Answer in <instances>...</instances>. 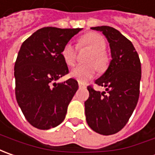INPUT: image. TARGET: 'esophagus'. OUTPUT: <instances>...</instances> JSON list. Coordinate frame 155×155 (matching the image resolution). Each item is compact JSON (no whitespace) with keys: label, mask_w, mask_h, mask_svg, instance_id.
I'll list each match as a JSON object with an SVG mask.
<instances>
[{"label":"esophagus","mask_w":155,"mask_h":155,"mask_svg":"<svg viewBox=\"0 0 155 155\" xmlns=\"http://www.w3.org/2000/svg\"><path fill=\"white\" fill-rule=\"evenodd\" d=\"M79 87H80V88H84V87H86V86H85V85H83L82 83L79 82Z\"/></svg>","instance_id":"34e87169"}]
</instances>
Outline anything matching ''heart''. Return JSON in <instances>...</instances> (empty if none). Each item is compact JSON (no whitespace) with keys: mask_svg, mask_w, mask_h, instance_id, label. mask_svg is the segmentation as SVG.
Instances as JSON below:
<instances>
[{"mask_svg":"<svg viewBox=\"0 0 155 155\" xmlns=\"http://www.w3.org/2000/svg\"><path fill=\"white\" fill-rule=\"evenodd\" d=\"M78 45L80 48L86 46L92 50V53L87 58L88 63H94L100 72L104 71L107 68L109 57L104 51L106 48V41L102 35L96 32H87L79 39ZM61 56L68 66H73L75 63L77 51L71 42H68L63 46ZM93 64L77 65L71 70L70 75L76 79L79 82H87L94 77L96 73V67Z\"/></svg>","mask_w":155,"mask_h":155,"instance_id":"obj_1","label":"heart"}]
</instances>
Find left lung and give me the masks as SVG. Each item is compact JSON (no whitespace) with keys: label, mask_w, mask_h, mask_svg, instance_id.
<instances>
[{"label":"left lung","mask_w":155,"mask_h":155,"mask_svg":"<svg viewBox=\"0 0 155 155\" xmlns=\"http://www.w3.org/2000/svg\"><path fill=\"white\" fill-rule=\"evenodd\" d=\"M91 29L99 31L106 37L112 60L104 74L95 81L98 86L104 87L106 92L87 87L86 120L94 131L109 136L126 125L136 108L140 94L141 61L132 43L117 30L107 25Z\"/></svg>","instance_id":"left-lung-1"}]
</instances>
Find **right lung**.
Segmentation results:
<instances>
[{
	"mask_svg": "<svg viewBox=\"0 0 155 155\" xmlns=\"http://www.w3.org/2000/svg\"><path fill=\"white\" fill-rule=\"evenodd\" d=\"M81 30L44 27L20 47L14 65L15 96L25 117L37 129L54 128L65 118L78 82L73 78L54 81L68 74L61 50Z\"/></svg>",
	"mask_w": 155,
	"mask_h": 155,
	"instance_id": "add662e5",
	"label": "right lung"
}]
</instances>
